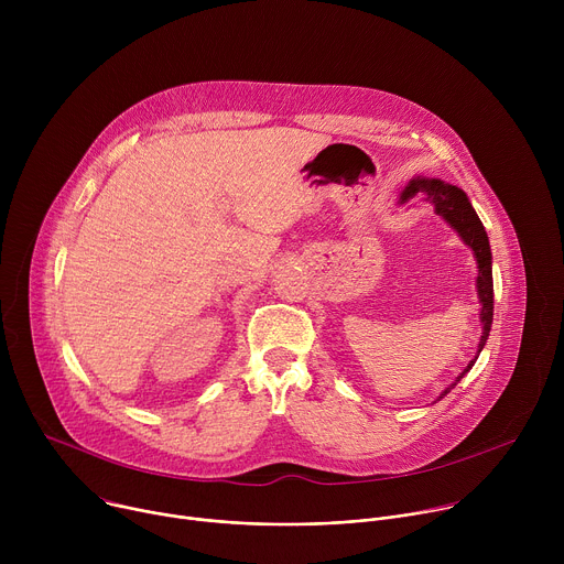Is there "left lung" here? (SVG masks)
Masks as SVG:
<instances>
[{
	"label": "left lung",
	"instance_id": "left-lung-1",
	"mask_svg": "<svg viewBox=\"0 0 564 564\" xmlns=\"http://www.w3.org/2000/svg\"><path fill=\"white\" fill-rule=\"evenodd\" d=\"M415 196H422L426 203H431L435 207V212L457 231V236L464 240V243L470 248L475 261H477V279H475V288H477V299H479V324H481V337L477 344V352L475 357L468 361V366L455 377V381L444 388V392L437 397V401L442 397H446L459 381L462 377L473 368V364L477 361L481 348H485L489 333H491V324H494V257H491V246H489V236L485 225L477 218L468 196L455 187L448 185L440 178H424L417 176L413 178L404 189L399 194L397 205H409Z\"/></svg>",
	"mask_w": 564,
	"mask_h": 564
}]
</instances>
